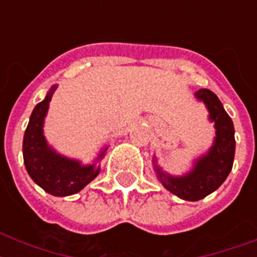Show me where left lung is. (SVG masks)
I'll use <instances>...</instances> for the list:
<instances>
[{"label": "left lung", "mask_w": 257, "mask_h": 257, "mask_svg": "<svg viewBox=\"0 0 257 257\" xmlns=\"http://www.w3.org/2000/svg\"><path fill=\"white\" fill-rule=\"evenodd\" d=\"M209 112V120L215 122L216 136L205 155L199 157L193 168L183 176L165 173L153 157V167L157 179L169 192L183 200L197 201L215 192L229 175L235 157V128L231 117L224 110L219 97L209 89H200L195 93Z\"/></svg>", "instance_id": "8db88e82"}]
</instances>
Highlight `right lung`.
I'll list each match as a JSON object with an SVG mask.
<instances>
[{"instance_id":"1","label":"right lung","mask_w":257,"mask_h":257,"mask_svg":"<svg viewBox=\"0 0 257 257\" xmlns=\"http://www.w3.org/2000/svg\"><path fill=\"white\" fill-rule=\"evenodd\" d=\"M53 85L41 102L36 105L30 114L29 124L24 135V164L34 183L45 192L58 197L74 195L86 187L100 173V165L96 163L82 165L81 161L65 157L54 151L44 136V120L49 109L54 90ZM106 148L97 156L102 160Z\"/></svg>"}]
</instances>
